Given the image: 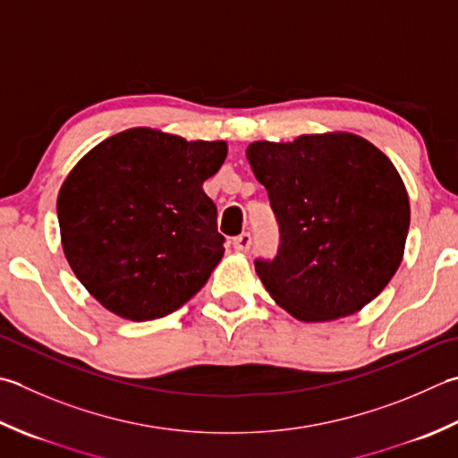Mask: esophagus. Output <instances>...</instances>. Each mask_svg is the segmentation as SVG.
Masks as SVG:
<instances>
[{"mask_svg":"<svg viewBox=\"0 0 458 458\" xmlns=\"http://www.w3.org/2000/svg\"><path fill=\"white\" fill-rule=\"evenodd\" d=\"M232 244H234L236 252H248L250 246H252V236H250V232H242L240 236L232 240Z\"/></svg>","mask_w":458,"mask_h":458,"instance_id":"1","label":"esophagus"}]
</instances>
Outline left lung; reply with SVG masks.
I'll list each match as a JSON object with an SVG mask.
<instances>
[{"mask_svg":"<svg viewBox=\"0 0 458 458\" xmlns=\"http://www.w3.org/2000/svg\"><path fill=\"white\" fill-rule=\"evenodd\" d=\"M246 157L280 226L276 258L254 262L277 306L331 321L377 298L401 264L411 220L391 160L352 132L256 140Z\"/></svg>","mask_w":458,"mask_h":458,"instance_id":"left-lung-1","label":"left lung"}]
</instances>
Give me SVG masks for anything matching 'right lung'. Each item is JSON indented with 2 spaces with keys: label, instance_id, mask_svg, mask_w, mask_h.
Segmentation results:
<instances>
[{
  "label": "right lung",
  "instance_id": "right-lung-1",
  "mask_svg": "<svg viewBox=\"0 0 458 458\" xmlns=\"http://www.w3.org/2000/svg\"><path fill=\"white\" fill-rule=\"evenodd\" d=\"M226 155L224 140L139 127L71 170L57 196L63 252L103 308L132 321L165 318L208 282L224 236L202 184Z\"/></svg>",
  "mask_w": 458,
  "mask_h": 458
}]
</instances>
